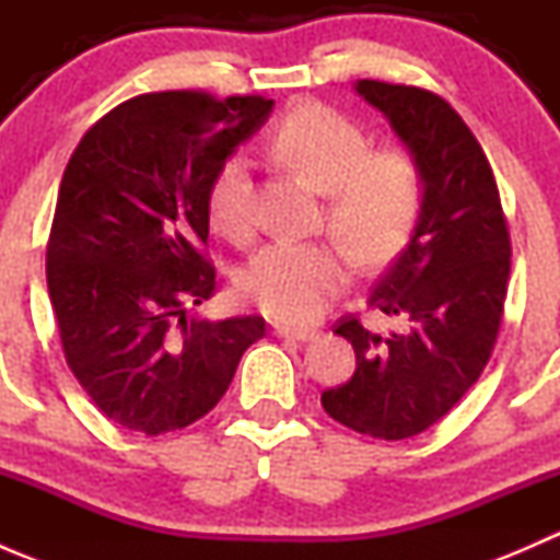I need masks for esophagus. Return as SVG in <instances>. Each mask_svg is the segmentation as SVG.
<instances>
[{
  "label": "esophagus",
  "instance_id": "esophagus-1",
  "mask_svg": "<svg viewBox=\"0 0 560 560\" xmlns=\"http://www.w3.org/2000/svg\"><path fill=\"white\" fill-rule=\"evenodd\" d=\"M276 336H279V338H292V341H314L316 330H308V327L276 325Z\"/></svg>",
  "mask_w": 560,
  "mask_h": 560
}]
</instances>
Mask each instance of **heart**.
<instances>
[{
  "label": "heart",
  "mask_w": 560,
  "mask_h": 560,
  "mask_svg": "<svg viewBox=\"0 0 560 560\" xmlns=\"http://www.w3.org/2000/svg\"><path fill=\"white\" fill-rule=\"evenodd\" d=\"M276 162L325 191L332 235L363 265H382L400 252L422 202L420 162L406 149H371L354 118L322 103H298L270 135ZM208 217L233 244L252 241V160L230 154L208 189ZM352 273V262L330 241H276L248 262L241 292L252 306L279 322H314Z\"/></svg>",
  "instance_id": "1"
}]
</instances>
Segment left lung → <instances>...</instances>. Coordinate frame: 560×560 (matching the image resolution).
I'll return each instance as SVG.
<instances>
[{
	"label": "left lung",
	"mask_w": 560,
	"mask_h": 560,
	"mask_svg": "<svg viewBox=\"0 0 560 560\" xmlns=\"http://www.w3.org/2000/svg\"><path fill=\"white\" fill-rule=\"evenodd\" d=\"M422 171V202L409 246L369 298L406 330L380 336L354 314L338 336L354 347L347 385L322 406L363 436L398 442L442 420L479 380L499 338L510 281V228L493 167L455 107L428 89L358 81Z\"/></svg>",
	"instance_id": "obj_1"
}]
</instances>
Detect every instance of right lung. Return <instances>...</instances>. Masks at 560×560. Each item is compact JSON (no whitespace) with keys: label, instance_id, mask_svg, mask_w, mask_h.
<instances>
[{"label":"right lung","instance_id":"obj_1","mask_svg":"<svg viewBox=\"0 0 560 560\" xmlns=\"http://www.w3.org/2000/svg\"><path fill=\"white\" fill-rule=\"evenodd\" d=\"M273 100L154 92L105 113L67 162L45 276L70 371L107 420L162 436L206 417L262 316H186L217 290L208 189Z\"/></svg>","mask_w":560,"mask_h":560}]
</instances>
